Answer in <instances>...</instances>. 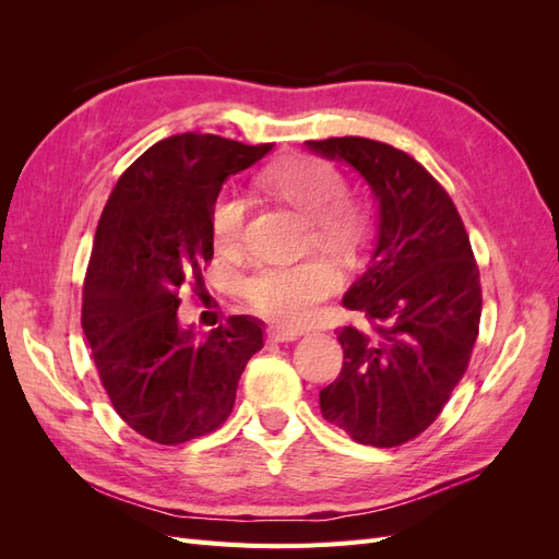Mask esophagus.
I'll return each mask as SVG.
<instances>
[{
	"instance_id": "obj_1",
	"label": "esophagus",
	"mask_w": 559,
	"mask_h": 559,
	"mask_svg": "<svg viewBox=\"0 0 559 559\" xmlns=\"http://www.w3.org/2000/svg\"><path fill=\"white\" fill-rule=\"evenodd\" d=\"M300 333H296V331H280V329H270L267 331V341L270 343H292V341H296Z\"/></svg>"
}]
</instances>
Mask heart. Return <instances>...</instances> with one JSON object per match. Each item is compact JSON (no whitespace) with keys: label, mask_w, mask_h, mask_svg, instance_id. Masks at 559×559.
<instances>
[{"label":"heart","mask_w":559,"mask_h":559,"mask_svg":"<svg viewBox=\"0 0 559 559\" xmlns=\"http://www.w3.org/2000/svg\"><path fill=\"white\" fill-rule=\"evenodd\" d=\"M259 186L284 205L312 218L314 245L335 261L352 265L364 259L376 238V214L366 202L343 198L345 179L333 165L294 156L265 167ZM212 235L222 251L240 249L247 226V205L240 195L222 193L212 205ZM329 261L308 259L294 265L263 267L245 282L249 306L282 326H300L319 300L335 289Z\"/></svg>","instance_id":"heart-1"}]
</instances>
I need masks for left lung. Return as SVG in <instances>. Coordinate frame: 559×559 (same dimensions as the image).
Instances as JSON below:
<instances>
[{
	"instance_id": "8db88e82",
	"label": "left lung",
	"mask_w": 559,
	"mask_h": 559,
	"mask_svg": "<svg viewBox=\"0 0 559 559\" xmlns=\"http://www.w3.org/2000/svg\"><path fill=\"white\" fill-rule=\"evenodd\" d=\"M347 163L378 202L366 273L343 306L364 326L337 331L343 370L319 392V408L354 441L394 448L441 415L476 345L480 273L454 202L405 151L366 138L306 142Z\"/></svg>"
}]
</instances>
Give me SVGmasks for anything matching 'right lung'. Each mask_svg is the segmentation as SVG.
Returning <instances> with one entry per match:
<instances>
[{"instance_id":"right-lung-1","label":"right lung","mask_w":559,"mask_h":559,"mask_svg":"<svg viewBox=\"0 0 559 559\" xmlns=\"http://www.w3.org/2000/svg\"><path fill=\"white\" fill-rule=\"evenodd\" d=\"M270 148L193 132L160 140L116 181L99 216L81 326L116 413L148 441L179 445L222 427L263 347L259 319L230 317L198 337L177 310L214 257L210 214L224 181Z\"/></svg>"}]
</instances>
